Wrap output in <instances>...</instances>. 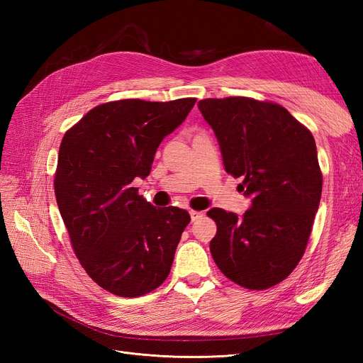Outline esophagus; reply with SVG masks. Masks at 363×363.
<instances>
[{
    "label": "esophagus",
    "instance_id": "1",
    "mask_svg": "<svg viewBox=\"0 0 363 363\" xmlns=\"http://www.w3.org/2000/svg\"><path fill=\"white\" fill-rule=\"evenodd\" d=\"M189 213H191V221H192V223H195V221H199V219H201V218H203V212H196V211H191Z\"/></svg>",
    "mask_w": 363,
    "mask_h": 363
}]
</instances>
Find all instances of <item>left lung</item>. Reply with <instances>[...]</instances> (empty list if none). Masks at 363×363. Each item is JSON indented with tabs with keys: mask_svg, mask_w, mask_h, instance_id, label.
<instances>
[{
	"mask_svg": "<svg viewBox=\"0 0 363 363\" xmlns=\"http://www.w3.org/2000/svg\"><path fill=\"white\" fill-rule=\"evenodd\" d=\"M215 131L224 168L240 177L251 200L236 213L213 207L211 252L227 279L247 289H268L298 265L323 191L312 133L284 107L248 96L199 101Z\"/></svg>",
	"mask_w": 363,
	"mask_h": 363,
	"instance_id": "8db88e82",
	"label": "left lung"
}]
</instances>
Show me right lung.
I'll use <instances>...</instances> for the list:
<instances>
[{"mask_svg":"<svg viewBox=\"0 0 363 363\" xmlns=\"http://www.w3.org/2000/svg\"><path fill=\"white\" fill-rule=\"evenodd\" d=\"M195 101L104 103L62 139L54 175L62 219L84 271L118 296L135 298L167 280L191 221L183 208H156L131 182L150 174L160 142Z\"/></svg>","mask_w":363,"mask_h":363,"instance_id":"right-lung-1","label":"right lung"}]
</instances>
